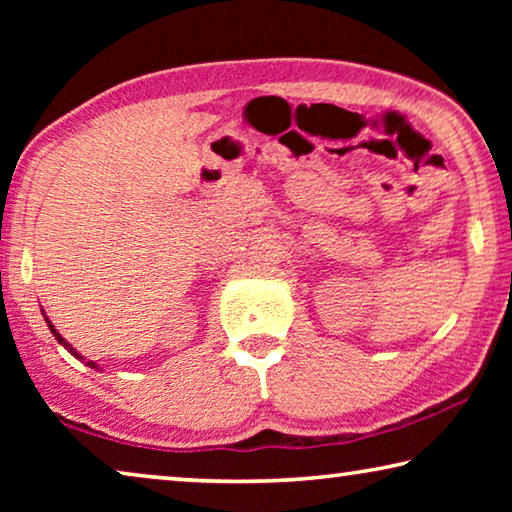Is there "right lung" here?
<instances>
[{
	"label": "right lung",
	"instance_id": "obj_1",
	"mask_svg": "<svg viewBox=\"0 0 512 512\" xmlns=\"http://www.w3.org/2000/svg\"><path fill=\"white\" fill-rule=\"evenodd\" d=\"M45 320H47V316H45ZM47 325H49V329H51V334H54V336H56V341H58L60 345H65V348H67L69 352H72L76 359H83V357H81V354H79V352H76V350L72 348V345H69V343H67V341L63 339V336H60V334L56 332V329H54V325H51V323H49V320H47ZM88 366H90V368H97V370H99V366H97V363H94V361H88Z\"/></svg>",
	"mask_w": 512,
	"mask_h": 512
}]
</instances>
